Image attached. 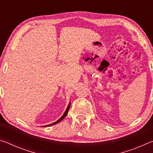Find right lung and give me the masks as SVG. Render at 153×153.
<instances>
[{
  "instance_id": "right-lung-1",
  "label": "right lung",
  "mask_w": 153,
  "mask_h": 153,
  "mask_svg": "<svg viewBox=\"0 0 153 153\" xmlns=\"http://www.w3.org/2000/svg\"><path fill=\"white\" fill-rule=\"evenodd\" d=\"M70 105H71V103H69V105H68V107H67V109H66V111H65V112L64 113V114H63V116H62V117H61L60 119H59V120L56 121V122H55V123H51V124H49V125H48V126H46V127H48V126H53V125H55V124L57 123H59V122H60V121H61V120H63V119L66 117V115H67V113H68V111H69V108H70Z\"/></svg>"
}]
</instances>
